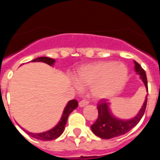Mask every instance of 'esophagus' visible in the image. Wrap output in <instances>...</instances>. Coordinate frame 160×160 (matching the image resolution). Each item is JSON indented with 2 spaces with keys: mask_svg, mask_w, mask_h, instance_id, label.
I'll return each mask as SVG.
<instances>
[{
  "mask_svg": "<svg viewBox=\"0 0 160 160\" xmlns=\"http://www.w3.org/2000/svg\"><path fill=\"white\" fill-rule=\"evenodd\" d=\"M88 104V102L87 100H84V99H83V100L80 101V102H79V107H84L85 106H87Z\"/></svg>",
  "mask_w": 160,
  "mask_h": 160,
  "instance_id": "34e87169",
  "label": "esophagus"
}]
</instances>
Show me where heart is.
<instances>
[{
  "label": "heart",
  "mask_w": 160,
  "mask_h": 160,
  "mask_svg": "<svg viewBox=\"0 0 160 160\" xmlns=\"http://www.w3.org/2000/svg\"><path fill=\"white\" fill-rule=\"evenodd\" d=\"M128 73L123 63L98 62L82 66L76 74V80L81 87H90L92 96L102 99L113 96L123 87ZM78 84L76 86L80 88Z\"/></svg>",
  "instance_id": "obj_1"
}]
</instances>
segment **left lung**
Instances as JSON below:
<instances>
[{"instance_id": "obj_1", "label": "left lung", "mask_w": 160, "mask_h": 160, "mask_svg": "<svg viewBox=\"0 0 160 160\" xmlns=\"http://www.w3.org/2000/svg\"><path fill=\"white\" fill-rule=\"evenodd\" d=\"M134 65H135L134 66L135 72L140 76V78L142 80L148 92V80L145 71L135 61H134ZM147 96L148 94L141 110H139L137 115L132 118L126 119V120L115 117L111 111L110 102H107L105 100L102 99L98 102V119L91 126L92 132L97 137L102 139H111L124 135L128 132L132 128L135 127L142 118L147 105Z\"/></svg>"}]
</instances>
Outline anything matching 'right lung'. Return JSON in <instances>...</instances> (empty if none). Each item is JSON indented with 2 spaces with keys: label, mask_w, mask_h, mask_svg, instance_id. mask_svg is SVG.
<instances>
[{
  "label": "right lung",
  "mask_w": 160,
  "mask_h": 160,
  "mask_svg": "<svg viewBox=\"0 0 160 160\" xmlns=\"http://www.w3.org/2000/svg\"><path fill=\"white\" fill-rule=\"evenodd\" d=\"M31 62H43V63H46L47 65H50V66H53L55 63V60L53 58H47V57H40V58H37L36 59H34L31 61ZM78 107V102L75 99H72V100L68 101V103L65 106V109L63 110V113H62V115L60 121L58 122V123L55 125L54 127L52 128V129H49V130L46 131V132H39V133H36V132H28L26 129H23V131L27 132L28 135L31 136V137L35 139H38L40 141H52L53 139L58 138V137L62 135V132L65 130V125L67 123V120H68V118L69 116V114H71L73 110H75L76 108H77Z\"/></svg>",
  "instance_id": "obj_1"
}]
</instances>
